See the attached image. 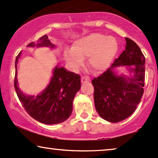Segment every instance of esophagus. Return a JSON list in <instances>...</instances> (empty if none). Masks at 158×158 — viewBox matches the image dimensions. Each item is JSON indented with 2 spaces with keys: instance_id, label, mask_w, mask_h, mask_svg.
<instances>
[{
  "instance_id": "34e87169",
  "label": "esophagus",
  "mask_w": 158,
  "mask_h": 158,
  "mask_svg": "<svg viewBox=\"0 0 158 158\" xmlns=\"http://www.w3.org/2000/svg\"><path fill=\"white\" fill-rule=\"evenodd\" d=\"M89 81H90V80L88 77H81V83H89Z\"/></svg>"
}]
</instances>
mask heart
Instances as JSON below:
<instances>
[{
	"instance_id": "heart-1",
	"label": "heart",
	"mask_w": 158,
	"mask_h": 158,
	"mask_svg": "<svg viewBox=\"0 0 158 158\" xmlns=\"http://www.w3.org/2000/svg\"><path fill=\"white\" fill-rule=\"evenodd\" d=\"M116 39L100 33H91L73 42L71 50H65L64 58L74 69H77L88 56V64L94 71L101 73L111 65L118 52Z\"/></svg>"
}]
</instances>
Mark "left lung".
I'll use <instances>...</instances> for the list:
<instances>
[{
	"label": "left lung",
	"instance_id": "obj_1",
	"mask_svg": "<svg viewBox=\"0 0 158 158\" xmlns=\"http://www.w3.org/2000/svg\"><path fill=\"white\" fill-rule=\"evenodd\" d=\"M126 40V49L118 59L91 81L97 113L110 123L120 122L131 115L144 94L145 57L136 43L128 38ZM123 66L127 67L130 77L116 74V67Z\"/></svg>",
	"mask_w": 158,
	"mask_h": 158
}]
</instances>
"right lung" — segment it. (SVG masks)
I'll list each match as a JSON object with an SVG mask.
<instances>
[{
  "instance_id": "right-lung-1",
  "label": "right lung",
  "mask_w": 158,
  "mask_h": 158,
  "mask_svg": "<svg viewBox=\"0 0 158 158\" xmlns=\"http://www.w3.org/2000/svg\"><path fill=\"white\" fill-rule=\"evenodd\" d=\"M27 47H48L53 49L56 46L44 35L36 42H32ZM20 52L15 61L14 88L24 110L35 120L47 125L58 124L65 121L73 112V102L75 94L81 89V77L64 67L57 64L53 69V75L48 85L38 95H26L19 89L17 81V63Z\"/></svg>"
}]
</instances>
